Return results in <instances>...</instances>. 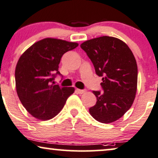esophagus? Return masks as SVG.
<instances>
[{"instance_id":"1","label":"esophagus","mask_w":158,"mask_h":158,"mask_svg":"<svg viewBox=\"0 0 158 158\" xmlns=\"http://www.w3.org/2000/svg\"><path fill=\"white\" fill-rule=\"evenodd\" d=\"M76 92L78 93V94H84V93L85 92V90H80V89L77 88V89H76Z\"/></svg>"}]
</instances>
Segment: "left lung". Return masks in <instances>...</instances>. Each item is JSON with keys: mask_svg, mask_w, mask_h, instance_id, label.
I'll return each mask as SVG.
<instances>
[{"mask_svg": "<svg viewBox=\"0 0 158 158\" xmlns=\"http://www.w3.org/2000/svg\"><path fill=\"white\" fill-rule=\"evenodd\" d=\"M80 47L102 77L103 91H93L97 102L89 112L99 122H113L128 111L135 97L138 67L134 55L126 43L108 36L87 40Z\"/></svg>", "mask_w": 158, "mask_h": 158, "instance_id": "1", "label": "left lung"}]
</instances>
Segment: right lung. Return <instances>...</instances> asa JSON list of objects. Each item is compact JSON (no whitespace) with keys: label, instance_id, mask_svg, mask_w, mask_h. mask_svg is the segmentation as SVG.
<instances>
[{"label":"right lung","instance_id":"right-lung-1","mask_svg":"<svg viewBox=\"0 0 158 158\" xmlns=\"http://www.w3.org/2000/svg\"><path fill=\"white\" fill-rule=\"evenodd\" d=\"M78 43L45 38L28 48L19 59L15 69L18 97L23 107L35 118L47 121L61 111L68 98L73 94L72 87L54 85L59 64L64 53Z\"/></svg>","mask_w":158,"mask_h":158}]
</instances>
